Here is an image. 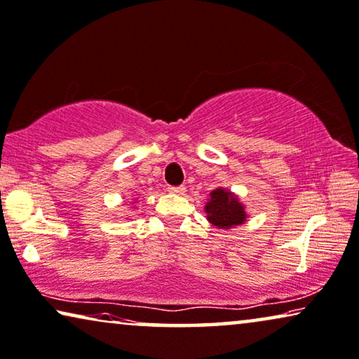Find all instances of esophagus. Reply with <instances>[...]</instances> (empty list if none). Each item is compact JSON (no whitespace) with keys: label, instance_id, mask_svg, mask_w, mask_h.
<instances>
[{"label":"esophagus","instance_id":"esophagus-1","mask_svg":"<svg viewBox=\"0 0 359 359\" xmlns=\"http://www.w3.org/2000/svg\"><path fill=\"white\" fill-rule=\"evenodd\" d=\"M168 192H171V194H184L186 192V188L184 186H168Z\"/></svg>","mask_w":359,"mask_h":359}]
</instances>
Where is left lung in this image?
Returning <instances> with one entry per match:
<instances>
[{"label":"left lung","mask_w":359,"mask_h":359,"mask_svg":"<svg viewBox=\"0 0 359 359\" xmlns=\"http://www.w3.org/2000/svg\"><path fill=\"white\" fill-rule=\"evenodd\" d=\"M204 209L207 220L217 228H223V230L243 225L248 217L240 199L233 192L223 188H217L210 192V199Z\"/></svg>","instance_id":"8db88e82"}]
</instances>
